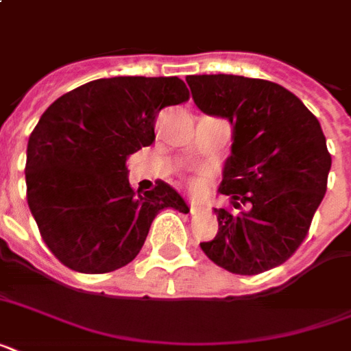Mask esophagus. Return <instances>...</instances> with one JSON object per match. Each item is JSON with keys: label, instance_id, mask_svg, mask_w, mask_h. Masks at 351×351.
<instances>
[{"label": "esophagus", "instance_id": "esophagus-1", "mask_svg": "<svg viewBox=\"0 0 351 351\" xmlns=\"http://www.w3.org/2000/svg\"><path fill=\"white\" fill-rule=\"evenodd\" d=\"M189 211H191L193 215L198 213V211H200V204H198L197 200H189Z\"/></svg>", "mask_w": 351, "mask_h": 351}]
</instances>
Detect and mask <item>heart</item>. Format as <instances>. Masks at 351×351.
<instances>
[{
	"label": "heart",
	"instance_id": "b5f03b06",
	"mask_svg": "<svg viewBox=\"0 0 351 351\" xmlns=\"http://www.w3.org/2000/svg\"><path fill=\"white\" fill-rule=\"evenodd\" d=\"M195 187H197V184H195Z\"/></svg>",
	"mask_w": 351,
	"mask_h": 351
}]
</instances>
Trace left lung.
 Wrapping results in <instances>:
<instances>
[{
	"mask_svg": "<svg viewBox=\"0 0 351 351\" xmlns=\"http://www.w3.org/2000/svg\"><path fill=\"white\" fill-rule=\"evenodd\" d=\"M186 82L200 111L230 121L233 140L219 193L234 211L213 209L219 233L200 247L237 275L280 266L302 244L326 193L332 156L321 123L267 80L193 74Z\"/></svg>",
	"mask_w": 351,
	"mask_h": 351,
	"instance_id": "left-lung-1",
	"label": "left lung"
}]
</instances>
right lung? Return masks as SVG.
Masks as SVG:
<instances>
[{
  "label": "right lung",
  "mask_w": 351,
  "mask_h": 351,
  "mask_svg": "<svg viewBox=\"0 0 351 351\" xmlns=\"http://www.w3.org/2000/svg\"><path fill=\"white\" fill-rule=\"evenodd\" d=\"M189 98L176 76H114L60 96L27 145V202L52 255L80 273H109L140 253L165 208L189 213L165 182L151 191L129 184L127 156L154 142L164 107Z\"/></svg>",
  "instance_id": "add662e5"
}]
</instances>
